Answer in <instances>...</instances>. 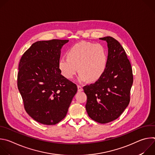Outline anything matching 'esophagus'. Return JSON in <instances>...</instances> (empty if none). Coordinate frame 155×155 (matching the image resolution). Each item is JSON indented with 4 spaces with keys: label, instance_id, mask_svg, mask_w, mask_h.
<instances>
[{
    "label": "esophagus",
    "instance_id": "esophagus-1",
    "mask_svg": "<svg viewBox=\"0 0 155 155\" xmlns=\"http://www.w3.org/2000/svg\"><path fill=\"white\" fill-rule=\"evenodd\" d=\"M77 87H78V91H79V92L82 91L83 90L82 86H81L80 85H77Z\"/></svg>",
    "mask_w": 155,
    "mask_h": 155
}]
</instances>
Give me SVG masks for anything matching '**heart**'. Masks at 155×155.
Wrapping results in <instances>:
<instances>
[{"mask_svg":"<svg viewBox=\"0 0 155 155\" xmlns=\"http://www.w3.org/2000/svg\"><path fill=\"white\" fill-rule=\"evenodd\" d=\"M107 63V51L102 44L82 41L69 50L68 58H60L58 67L62 75L67 79L74 78L78 71L80 82L94 81L103 74Z\"/></svg>","mask_w":155,"mask_h":155,"instance_id":"heart-1","label":"heart"}]
</instances>
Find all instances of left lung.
Here are the masks:
<instances>
[{
    "label": "left lung",
    "instance_id": "left-lung-1",
    "mask_svg": "<svg viewBox=\"0 0 155 155\" xmlns=\"http://www.w3.org/2000/svg\"><path fill=\"white\" fill-rule=\"evenodd\" d=\"M100 39L107 42L105 70L94 83L83 88L87 96L85 107L88 116L97 123L105 124L117 119L129 105L133 75L121 44L112 37Z\"/></svg>",
    "mask_w": 155,
    "mask_h": 155
}]
</instances>
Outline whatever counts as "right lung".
Wrapping results in <instances>:
<instances>
[{
	"mask_svg": "<svg viewBox=\"0 0 155 155\" xmlns=\"http://www.w3.org/2000/svg\"><path fill=\"white\" fill-rule=\"evenodd\" d=\"M69 40L38 41L22 56L17 84L26 112L36 121L54 125L65 118L77 86L61 75L62 47Z\"/></svg>",
	"mask_w": 155,
	"mask_h": 155,
	"instance_id": "obj_1",
	"label": "right lung"
}]
</instances>
